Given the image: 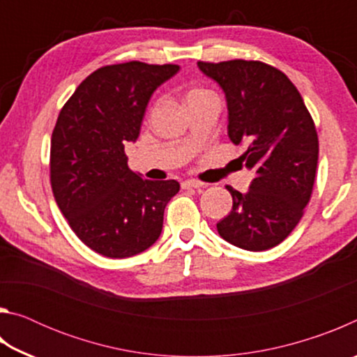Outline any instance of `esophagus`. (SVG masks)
Masks as SVG:
<instances>
[{
    "label": "esophagus",
    "instance_id": "34e87169",
    "mask_svg": "<svg viewBox=\"0 0 357 357\" xmlns=\"http://www.w3.org/2000/svg\"><path fill=\"white\" fill-rule=\"evenodd\" d=\"M204 187H206V184H203L197 179H187L183 183V189H204Z\"/></svg>",
    "mask_w": 357,
    "mask_h": 357
}]
</instances>
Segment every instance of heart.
Here are the masks:
<instances>
[{"instance_id": "heart-1", "label": "heart", "mask_w": 357, "mask_h": 357, "mask_svg": "<svg viewBox=\"0 0 357 357\" xmlns=\"http://www.w3.org/2000/svg\"><path fill=\"white\" fill-rule=\"evenodd\" d=\"M198 93H202V91H193V93H190L189 96H193V94H198Z\"/></svg>"}]
</instances>
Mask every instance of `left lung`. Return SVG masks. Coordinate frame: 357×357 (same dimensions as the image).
Listing matches in <instances>:
<instances>
[{"mask_svg": "<svg viewBox=\"0 0 357 357\" xmlns=\"http://www.w3.org/2000/svg\"><path fill=\"white\" fill-rule=\"evenodd\" d=\"M225 93L228 137L245 143L241 159L255 172L249 190L227 185L233 209L217 223L227 243L250 252L273 249L298 225L310 200L318 164V135L289 78L259 61H198Z\"/></svg>", "mask_w": 357, "mask_h": 357, "instance_id": "obj_1", "label": "left lung"}]
</instances>
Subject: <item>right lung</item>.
Instances as JSON below:
<instances>
[{
  "mask_svg": "<svg viewBox=\"0 0 357 357\" xmlns=\"http://www.w3.org/2000/svg\"><path fill=\"white\" fill-rule=\"evenodd\" d=\"M178 70L140 61L105 66L59 112L50 149L53 195L82 243L100 255L128 258L149 249L179 192L178 181L132 172L124 153L140 135L151 96Z\"/></svg>",
  "mask_w": 357,
  "mask_h": 357,
  "instance_id": "add662e5",
  "label": "right lung"
}]
</instances>
